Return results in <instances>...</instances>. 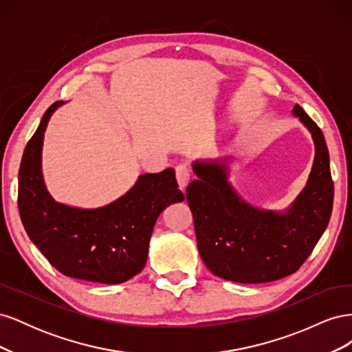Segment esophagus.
Here are the masks:
<instances>
[{
	"label": "esophagus",
	"mask_w": 352,
	"mask_h": 352,
	"mask_svg": "<svg viewBox=\"0 0 352 352\" xmlns=\"http://www.w3.org/2000/svg\"><path fill=\"white\" fill-rule=\"evenodd\" d=\"M189 179H190V173L186 166H179L176 167V180H177V186L180 189H185L189 184Z\"/></svg>",
	"instance_id": "34e87169"
}]
</instances>
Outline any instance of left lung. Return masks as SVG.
<instances>
[{
    "mask_svg": "<svg viewBox=\"0 0 352 352\" xmlns=\"http://www.w3.org/2000/svg\"><path fill=\"white\" fill-rule=\"evenodd\" d=\"M292 114L310 132L314 162L307 184L283 210L251 204L229 180L233 155L192 162L186 189L198 251L207 269L239 283L273 282L301 267L332 214L333 182L323 132L300 105Z\"/></svg>",
    "mask_w": 352,
    "mask_h": 352,
    "instance_id": "1",
    "label": "left lung"
}]
</instances>
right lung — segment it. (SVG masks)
<instances>
[{
  "label": "right lung",
  "instance_id": "right-lung-1",
  "mask_svg": "<svg viewBox=\"0 0 352 352\" xmlns=\"http://www.w3.org/2000/svg\"><path fill=\"white\" fill-rule=\"evenodd\" d=\"M45 111L28 142L19 170V212L30 241L60 273L95 283L117 285L140 273L146 263L154 225L162 211L182 202L173 168L138 176L120 198L97 208L56 201L42 173V146L51 116Z\"/></svg>",
  "mask_w": 352,
  "mask_h": 352
}]
</instances>
